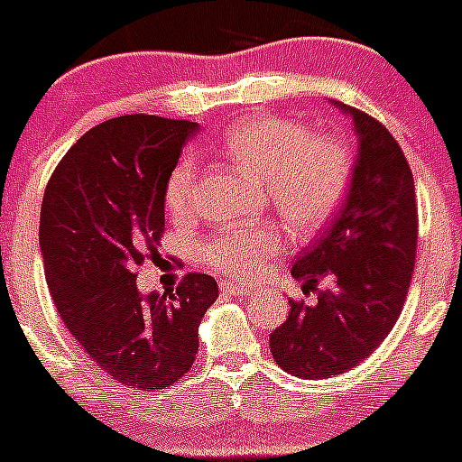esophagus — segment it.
<instances>
[{"label": "esophagus", "instance_id": "esophagus-1", "mask_svg": "<svg viewBox=\"0 0 462 462\" xmlns=\"http://www.w3.org/2000/svg\"><path fill=\"white\" fill-rule=\"evenodd\" d=\"M220 289L225 293H231V296H251L254 293V287L249 284H237V282H220Z\"/></svg>", "mask_w": 462, "mask_h": 462}]
</instances>
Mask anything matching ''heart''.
<instances>
[{"instance_id": "b5f03b06", "label": "heart", "mask_w": 462, "mask_h": 462, "mask_svg": "<svg viewBox=\"0 0 462 462\" xmlns=\"http://www.w3.org/2000/svg\"><path fill=\"white\" fill-rule=\"evenodd\" d=\"M222 153L263 187L275 211L298 236L327 225L345 196L351 158L345 144L325 135H309L302 125L284 117H254L222 135ZM198 162L182 155L164 187L166 208L173 217H187L196 199ZM280 251V233L269 222L225 226L204 245V258L226 275L246 278L263 269Z\"/></svg>"}]
</instances>
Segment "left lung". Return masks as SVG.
I'll return each instance as SVG.
<instances>
[{
    "mask_svg": "<svg viewBox=\"0 0 462 462\" xmlns=\"http://www.w3.org/2000/svg\"><path fill=\"white\" fill-rule=\"evenodd\" d=\"M331 104L351 117L358 137L349 191L291 269L304 291L322 280L329 287L316 304L289 300V318L269 336L275 363L304 380L345 374L374 354L401 316L416 260L413 175L401 146L367 113Z\"/></svg>",
    "mask_w": 462,
    "mask_h": 462,
    "instance_id": "1",
    "label": "left lung"
}]
</instances>
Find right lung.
Returning <instances> with one entry per match:
<instances>
[{
  "label": "right lung",
  "instance_id": "1",
  "mask_svg": "<svg viewBox=\"0 0 462 462\" xmlns=\"http://www.w3.org/2000/svg\"><path fill=\"white\" fill-rule=\"evenodd\" d=\"M198 125L116 117L84 133L46 187L40 249L61 322L117 383L142 392L191 369L198 327L216 302L211 275L142 293L137 266L164 231V187Z\"/></svg>",
  "mask_w": 462,
  "mask_h": 462
}]
</instances>
